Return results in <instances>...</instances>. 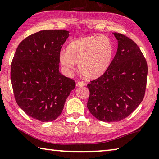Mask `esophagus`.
<instances>
[{
  "instance_id": "obj_1",
  "label": "esophagus",
  "mask_w": 159,
  "mask_h": 159,
  "mask_svg": "<svg viewBox=\"0 0 159 159\" xmlns=\"http://www.w3.org/2000/svg\"><path fill=\"white\" fill-rule=\"evenodd\" d=\"M77 85L79 86H85V83L83 81H79L77 83Z\"/></svg>"
}]
</instances>
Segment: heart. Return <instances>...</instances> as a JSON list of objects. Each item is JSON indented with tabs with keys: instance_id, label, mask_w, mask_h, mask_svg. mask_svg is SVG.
I'll return each mask as SVG.
<instances>
[{
	"instance_id": "b5f03b06",
	"label": "heart",
	"mask_w": 159,
	"mask_h": 159,
	"mask_svg": "<svg viewBox=\"0 0 159 159\" xmlns=\"http://www.w3.org/2000/svg\"><path fill=\"white\" fill-rule=\"evenodd\" d=\"M113 46L108 37L93 36L83 37L70 43L66 52L60 54V62L66 70L79 64L80 73L88 79H95L104 74L110 64Z\"/></svg>"
}]
</instances>
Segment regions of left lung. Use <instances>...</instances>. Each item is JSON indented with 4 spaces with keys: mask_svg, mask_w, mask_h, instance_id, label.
I'll list each match as a JSON object with an SVG mask.
<instances>
[{
    "mask_svg": "<svg viewBox=\"0 0 159 159\" xmlns=\"http://www.w3.org/2000/svg\"><path fill=\"white\" fill-rule=\"evenodd\" d=\"M113 34L118 40L116 54L104 74L87 85L88 109L104 122L128 117L143 100L147 85V64L139 48L125 35Z\"/></svg>",
    "mask_w": 159,
    "mask_h": 159,
    "instance_id": "left-lung-1",
    "label": "left lung"
}]
</instances>
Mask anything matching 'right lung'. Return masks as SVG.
I'll return each instance as SVG.
<instances>
[{
  "label": "right lung",
  "mask_w": 159,
  "mask_h": 159,
  "mask_svg": "<svg viewBox=\"0 0 159 159\" xmlns=\"http://www.w3.org/2000/svg\"><path fill=\"white\" fill-rule=\"evenodd\" d=\"M66 30H43L18 45L11 64L16 102L29 116L42 122L55 120L76 86L60 72V54L69 37Z\"/></svg>",
  "instance_id": "obj_1"
}]
</instances>
